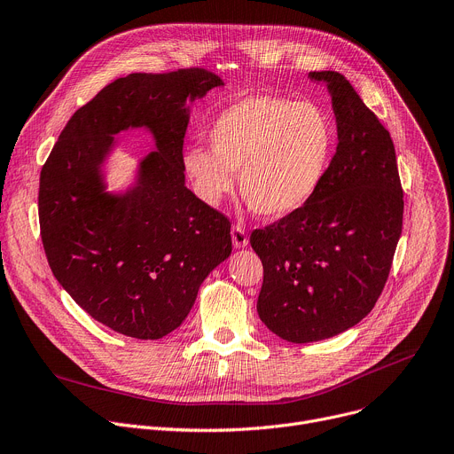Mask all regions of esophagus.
I'll list each match as a JSON object with an SVG mask.
<instances>
[{
  "label": "esophagus",
  "mask_w": 454,
  "mask_h": 454,
  "mask_svg": "<svg viewBox=\"0 0 454 454\" xmlns=\"http://www.w3.org/2000/svg\"><path fill=\"white\" fill-rule=\"evenodd\" d=\"M231 240L235 248H244V246H248V231H246L240 224H233Z\"/></svg>",
  "instance_id": "1"
}]
</instances>
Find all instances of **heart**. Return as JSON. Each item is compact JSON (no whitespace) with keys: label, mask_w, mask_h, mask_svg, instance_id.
Listing matches in <instances>:
<instances>
[{"label":"heart","mask_w":454,"mask_h":454,"mask_svg":"<svg viewBox=\"0 0 454 454\" xmlns=\"http://www.w3.org/2000/svg\"><path fill=\"white\" fill-rule=\"evenodd\" d=\"M210 150L192 146L184 170L197 193L221 202L239 190L250 210L278 219L306 204L320 186L337 146L333 117L315 103L250 96L224 108L208 130Z\"/></svg>","instance_id":"1"}]
</instances>
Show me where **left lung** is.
Returning a JSON list of instances; mask_svg holds the SVG:
<instances>
[{"label": "left lung", "instance_id": "1", "mask_svg": "<svg viewBox=\"0 0 454 454\" xmlns=\"http://www.w3.org/2000/svg\"><path fill=\"white\" fill-rule=\"evenodd\" d=\"M309 75L332 94L337 152L306 204L250 235L264 270L259 317L295 344L335 337L373 309L403 217L389 132L342 74Z\"/></svg>", "mask_w": 454, "mask_h": 454}]
</instances>
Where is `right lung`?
I'll use <instances>...</instances> for the list:
<instances>
[{
	"label": "right lung",
	"instance_id": "right-lung-1",
	"mask_svg": "<svg viewBox=\"0 0 454 454\" xmlns=\"http://www.w3.org/2000/svg\"><path fill=\"white\" fill-rule=\"evenodd\" d=\"M224 85L204 68L119 77L75 110L39 176V230L51 270L94 320L141 340L172 333L199 286L231 254L230 219L184 186L186 99ZM146 126L158 152L125 196L102 190L113 136Z\"/></svg>",
	"mask_w": 454,
	"mask_h": 454
}]
</instances>
